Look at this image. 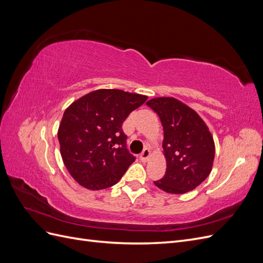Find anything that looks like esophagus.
<instances>
[{
    "label": "esophagus",
    "mask_w": 263,
    "mask_h": 263,
    "mask_svg": "<svg viewBox=\"0 0 263 263\" xmlns=\"http://www.w3.org/2000/svg\"><path fill=\"white\" fill-rule=\"evenodd\" d=\"M150 156V150L148 148H145L142 150V153L139 155V159L142 162H146L148 160V158Z\"/></svg>",
    "instance_id": "1"
}]
</instances>
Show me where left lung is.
<instances>
[{
  "mask_svg": "<svg viewBox=\"0 0 263 263\" xmlns=\"http://www.w3.org/2000/svg\"><path fill=\"white\" fill-rule=\"evenodd\" d=\"M147 105L160 118L164 133L166 170L155 185L172 194L194 190L209 177L215 157L208 126L192 108L173 98L153 99Z\"/></svg>",
  "mask_w": 263,
  "mask_h": 263,
  "instance_id": "obj_1",
  "label": "left lung"
}]
</instances>
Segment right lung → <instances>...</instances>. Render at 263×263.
<instances>
[{
  "label": "right lung",
  "instance_id": "right-lung-1",
  "mask_svg": "<svg viewBox=\"0 0 263 263\" xmlns=\"http://www.w3.org/2000/svg\"><path fill=\"white\" fill-rule=\"evenodd\" d=\"M147 97L122 90H97L73 102L58 130L60 153L69 173L89 190H102L121 180L135 161L127 150L122 125Z\"/></svg>",
  "mask_w": 263,
  "mask_h": 263
}]
</instances>
